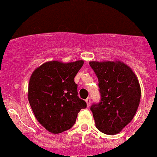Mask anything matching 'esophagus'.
Masks as SVG:
<instances>
[{
	"label": "esophagus",
	"mask_w": 157,
	"mask_h": 157,
	"mask_svg": "<svg viewBox=\"0 0 157 157\" xmlns=\"http://www.w3.org/2000/svg\"><path fill=\"white\" fill-rule=\"evenodd\" d=\"M85 102H86L87 104V107H89L90 105H91V98H90L89 97L85 99Z\"/></svg>",
	"instance_id": "esophagus-1"
}]
</instances>
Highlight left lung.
<instances>
[{
	"label": "left lung",
	"mask_w": 157,
	"mask_h": 157,
	"mask_svg": "<svg viewBox=\"0 0 157 157\" xmlns=\"http://www.w3.org/2000/svg\"><path fill=\"white\" fill-rule=\"evenodd\" d=\"M98 79L101 101L91 106L95 126L108 135L120 133L134 117L140 101L139 81L133 70L121 61H91Z\"/></svg>",
	"instance_id": "obj_1"
}]
</instances>
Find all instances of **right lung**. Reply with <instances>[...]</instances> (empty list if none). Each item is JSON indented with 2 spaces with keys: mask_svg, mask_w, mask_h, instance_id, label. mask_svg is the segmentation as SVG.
I'll list each match as a JSON object with an SVG mask.
<instances>
[{
  "mask_svg": "<svg viewBox=\"0 0 157 157\" xmlns=\"http://www.w3.org/2000/svg\"><path fill=\"white\" fill-rule=\"evenodd\" d=\"M83 60L63 63H43L31 75L28 100L39 123L52 133L70 129L78 113L87 107L79 98L74 78L83 66Z\"/></svg>",
  "mask_w": 157,
  "mask_h": 157,
  "instance_id": "add662e5",
  "label": "right lung"
}]
</instances>
